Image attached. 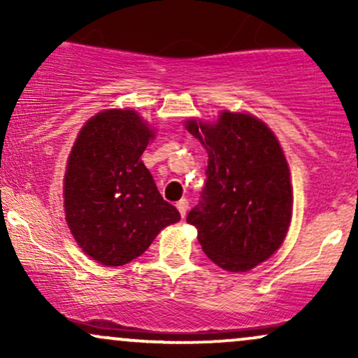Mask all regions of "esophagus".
<instances>
[{
    "label": "esophagus",
    "mask_w": 358,
    "mask_h": 358,
    "mask_svg": "<svg viewBox=\"0 0 358 358\" xmlns=\"http://www.w3.org/2000/svg\"><path fill=\"white\" fill-rule=\"evenodd\" d=\"M176 208H178L180 215H182V217L187 215V210H188V200H185V199L180 200V202L176 203Z\"/></svg>",
    "instance_id": "esophagus-1"
}]
</instances>
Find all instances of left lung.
I'll use <instances>...</instances> for the list:
<instances>
[{
	"instance_id": "8db88e82",
	"label": "left lung",
	"mask_w": 358,
	"mask_h": 358,
	"mask_svg": "<svg viewBox=\"0 0 358 358\" xmlns=\"http://www.w3.org/2000/svg\"><path fill=\"white\" fill-rule=\"evenodd\" d=\"M208 151L203 190L187 215L217 266L244 273L279 249L289 227V168L276 136L249 114L222 113L215 124L187 122Z\"/></svg>"
}]
</instances>
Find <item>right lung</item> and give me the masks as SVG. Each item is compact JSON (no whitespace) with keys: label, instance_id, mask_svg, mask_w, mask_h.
<instances>
[{"label":"right lung","instance_id":"1","mask_svg":"<svg viewBox=\"0 0 358 358\" xmlns=\"http://www.w3.org/2000/svg\"><path fill=\"white\" fill-rule=\"evenodd\" d=\"M153 138L134 110H104L82 127L65 171V220L87 256L122 266L141 256L180 212L141 162Z\"/></svg>","mask_w":358,"mask_h":358}]
</instances>
